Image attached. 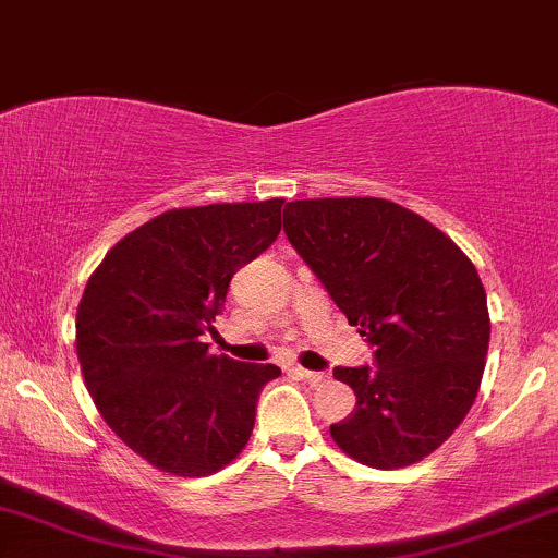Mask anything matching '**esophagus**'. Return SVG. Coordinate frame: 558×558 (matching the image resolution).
Returning a JSON list of instances; mask_svg holds the SVG:
<instances>
[{
  "label": "esophagus",
  "mask_w": 558,
  "mask_h": 558,
  "mask_svg": "<svg viewBox=\"0 0 558 558\" xmlns=\"http://www.w3.org/2000/svg\"><path fill=\"white\" fill-rule=\"evenodd\" d=\"M294 373L300 377H305L307 383H323L328 377V373H318V369H307V367H300V364H294Z\"/></svg>",
  "instance_id": "1"
}]
</instances>
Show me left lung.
Returning a JSON list of instances; mask_svg holds the SVG:
<instances>
[{
    "label": "left lung",
    "instance_id": "1",
    "mask_svg": "<svg viewBox=\"0 0 558 558\" xmlns=\"http://www.w3.org/2000/svg\"><path fill=\"white\" fill-rule=\"evenodd\" d=\"M284 232L373 347V364L333 367L356 405L331 424L343 452L403 469L435 452L476 401L489 311L476 266L445 232L385 198H305Z\"/></svg>",
    "mask_w": 558,
    "mask_h": 558
}]
</instances>
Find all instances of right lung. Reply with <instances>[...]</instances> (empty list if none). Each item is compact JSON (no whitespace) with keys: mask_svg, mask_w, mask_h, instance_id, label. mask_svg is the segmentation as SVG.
I'll list each match as a JSON object with an SVG mask.
<instances>
[{"mask_svg":"<svg viewBox=\"0 0 558 558\" xmlns=\"http://www.w3.org/2000/svg\"><path fill=\"white\" fill-rule=\"evenodd\" d=\"M284 198L149 219L116 243L77 311V356L108 426L155 469L206 476L238 458L277 364L209 354L230 279L281 230Z\"/></svg>","mask_w":558,"mask_h":558,"instance_id":"obj_1","label":"right lung"}]
</instances>
